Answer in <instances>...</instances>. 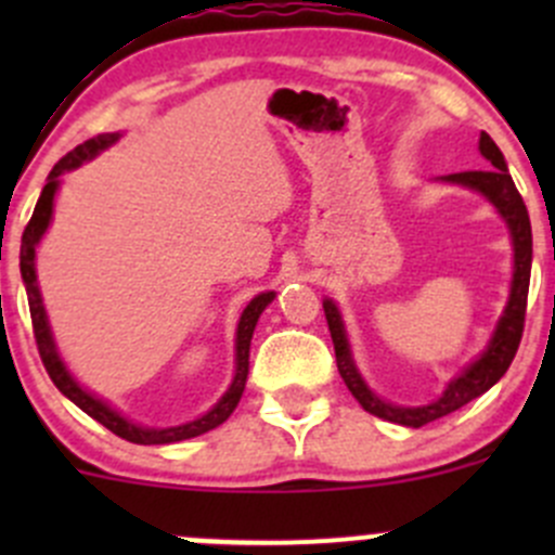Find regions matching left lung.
<instances>
[{
  "instance_id": "left-lung-1",
  "label": "left lung",
  "mask_w": 555,
  "mask_h": 555,
  "mask_svg": "<svg viewBox=\"0 0 555 555\" xmlns=\"http://www.w3.org/2000/svg\"><path fill=\"white\" fill-rule=\"evenodd\" d=\"M478 150L486 158V164H489L483 171L449 173V177H440L438 182L475 190V193L483 195V198L494 206L496 215L505 220L507 233H511V246H513L511 295H507L505 311H502L500 322H496L486 349L480 351L469 365H464L462 373H456V376L446 384V389L440 391L433 402H427V405H397V402H389L384 400V397H378L376 391L365 384L354 357H351L349 335H346V324H344V317H340L338 306H335L330 298L322 300L324 317H327V324H330V335H333L335 362H338L340 378H344L346 386H349L351 395L357 397V402H360L367 413L384 418V422L402 424V427L416 429V427H424V424L449 416V413L464 408L467 402H473L475 397H480L483 391H489L491 386L500 382L518 351L520 333H524L526 295H529V276H531V222H529V211H526L524 198H520V193L516 190V182H513L511 171H507L505 155H502V150L496 147L494 139H491L486 131H480Z\"/></svg>"
}]
</instances>
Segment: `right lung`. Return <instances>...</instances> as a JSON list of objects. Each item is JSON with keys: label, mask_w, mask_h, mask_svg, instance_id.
<instances>
[{"label": "right lung", "mask_w": 555, "mask_h": 555, "mask_svg": "<svg viewBox=\"0 0 555 555\" xmlns=\"http://www.w3.org/2000/svg\"><path fill=\"white\" fill-rule=\"evenodd\" d=\"M117 139H120V133H99V137L77 144V147L72 150V153H66L64 158L53 166V171L48 173V182H44L42 193H39V201L35 206V215H31L29 225H26L24 231V238H21V279H24L26 298H29V311H31V324H35L39 357H42L44 371H48V376L53 378V384L59 386L61 395L69 397L80 411H86L88 416L96 418V422L104 424L109 433H115L117 438L128 440V443L169 446V443H179V440L198 438V435L220 427V424L236 411L238 400H242L244 395L246 376H249L251 333H255L260 313L266 311V306L271 304L273 298H276V293H260L246 304V309L242 311V319H238V327H236V371H233V382L225 389V395H222L209 411L201 413L198 418H193V422L177 424V427H144V424H137L128 416H122L117 408H112L109 402L102 400V397H96L93 391H88L86 386L77 382V378L72 376L69 367H66L64 357L59 354L53 330H50L48 311H44L42 293H39V282H37V262H35L37 246L42 242L44 231L50 228V220H53V204H55V193H59L61 188V173L93 160L96 155H102L106 147H112Z\"/></svg>", "instance_id": "add662e5"}]
</instances>
